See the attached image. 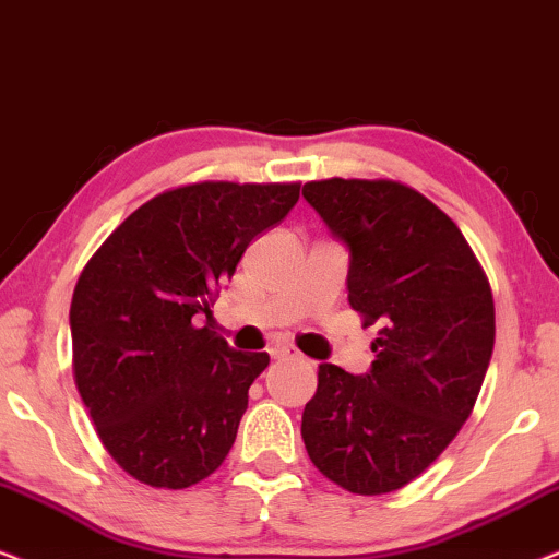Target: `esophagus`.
I'll list each match as a JSON object with an SVG mask.
<instances>
[{
    "label": "esophagus",
    "mask_w": 559,
    "mask_h": 559,
    "mask_svg": "<svg viewBox=\"0 0 559 559\" xmlns=\"http://www.w3.org/2000/svg\"><path fill=\"white\" fill-rule=\"evenodd\" d=\"M270 354H272V358H297V356H300V354H297V348L287 346V343H282V346H274Z\"/></svg>",
    "instance_id": "1"
}]
</instances>
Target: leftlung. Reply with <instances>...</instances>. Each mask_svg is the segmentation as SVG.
Segmentation results:
<instances>
[{
	"instance_id": "obj_1",
	"label": "left lung",
	"mask_w": 559,
	"mask_h": 559,
	"mask_svg": "<svg viewBox=\"0 0 559 559\" xmlns=\"http://www.w3.org/2000/svg\"><path fill=\"white\" fill-rule=\"evenodd\" d=\"M302 198L348 251V302L379 323L366 373L320 364L302 440L350 493L407 486L450 445L493 354V297L461 228L392 180L305 182Z\"/></svg>"
}]
</instances>
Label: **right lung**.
<instances>
[{
    "instance_id": "right-lung-1",
    "label": "right lung",
    "mask_w": 559,
    "mask_h": 559,
    "mask_svg": "<svg viewBox=\"0 0 559 559\" xmlns=\"http://www.w3.org/2000/svg\"><path fill=\"white\" fill-rule=\"evenodd\" d=\"M300 186L195 182L136 209L73 289L75 386L98 438L129 476L188 488L224 463L270 356L234 350L193 316Z\"/></svg>"
}]
</instances>
